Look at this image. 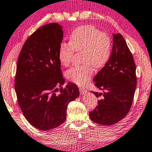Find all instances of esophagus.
<instances>
[{
	"mask_svg": "<svg viewBox=\"0 0 152 152\" xmlns=\"http://www.w3.org/2000/svg\"><path fill=\"white\" fill-rule=\"evenodd\" d=\"M79 91H80V93L81 94H86L87 92V89L83 88V87H80V88H79Z\"/></svg>",
	"mask_w": 152,
	"mask_h": 152,
	"instance_id": "obj_1",
	"label": "esophagus"
}]
</instances>
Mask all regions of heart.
<instances>
[{
    "label": "heart",
    "mask_w": 152,
    "mask_h": 152,
    "mask_svg": "<svg viewBox=\"0 0 152 152\" xmlns=\"http://www.w3.org/2000/svg\"><path fill=\"white\" fill-rule=\"evenodd\" d=\"M83 52V63L68 70L67 76L78 85H84L90 80L94 69L104 67L112 53V40L107 34L91 25H82L72 31L69 42H62L59 45L58 58L62 65L71 63L74 52Z\"/></svg>",
    "instance_id": "obj_1"
}]
</instances>
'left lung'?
Here are the masks:
<instances>
[{"mask_svg": "<svg viewBox=\"0 0 152 152\" xmlns=\"http://www.w3.org/2000/svg\"><path fill=\"white\" fill-rule=\"evenodd\" d=\"M102 93L92 91L98 105L89 113L91 121L103 125L118 123L129 112L136 87L133 56L120 33L113 34V48L107 63L94 78Z\"/></svg>", "mask_w": 152, "mask_h": 152, "instance_id": "8db88e82", "label": "left lung"}]
</instances>
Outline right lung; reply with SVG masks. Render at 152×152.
Listing matches in <instances>:
<instances>
[{"label":"right lung","mask_w":152,"mask_h":152,"mask_svg":"<svg viewBox=\"0 0 152 152\" xmlns=\"http://www.w3.org/2000/svg\"><path fill=\"white\" fill-rule=\"evenodd\" d=\"M63 38L61 25H45L27 38L18 58L14 87L18 104L27 121L42 131L63 124L69 102L79 96L74 83L62 87L58 49Z\"/></svg>","instance_id":"obj_1"}]
</instances>
